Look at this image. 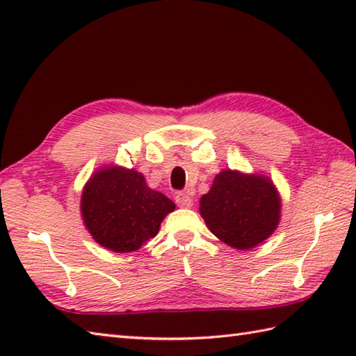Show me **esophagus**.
<instances>
[{
	"instance_id": "34e87169",
	"label": "esophagus",
	"mask_w": 356,
	"mask_h": 356,
	"mask_svg": "<svg viewBox=\"0 0 356 356\" xmlns=\"http://www.w3.org/2000/svg\"><path fill=\"white\" fill-rule=\"evenodd\" d=\"M176 203L180 208H191L193 207V197L188 193H177Z\"/></svg>"
}]
</instances>
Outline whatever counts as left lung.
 <instances>
[{"label":"left lung","instance_id":"8db88e82","mask_svg":"<svg viewBox=\"0 0 356 356\" xmlns=\"http://www.w3.org/2000/svg\"><path fill=\"white\" fill-rule=\"evenodd\" d=\"M200 214L223 243L251 249L277 228L280 197L269 179L225 170L200 199Z\"/></svg>","mask_w":356,"mask_h":356}]
</instances>
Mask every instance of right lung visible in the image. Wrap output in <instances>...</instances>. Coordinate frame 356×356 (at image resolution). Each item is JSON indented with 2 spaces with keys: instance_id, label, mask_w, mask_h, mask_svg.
Returning a JSON list of instances; mask_svg holds the SVG:
<instances>
[{
  "instance_id": "1",
  "label": "right lung",
  "mask_w": 356,
  "mask_h": 356,
  "mask_svg": "<svg viewBox=\"0 0 356 356\" xmlns=\"http://www.w3.org/2000/svg\"><path fill=\"white\" fill-rule=\"evenodd\" d=\"M174 203L149 190L140 172L105 168L88 180L81 200L87 229L104 248L133 252L153 238Z\"/></svg>"
}]
</instances>
